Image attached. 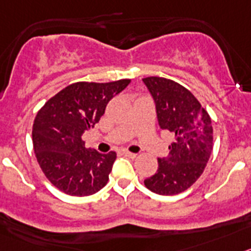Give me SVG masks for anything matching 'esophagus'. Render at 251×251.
Wrapping results in <instances>:
<instances>
[{
	"mask_svg": "<svg viewBox=\"0 0 251 251\" xmlns=\"http://www.w3.org/2000/svg\"><path fill=\"white\" fill-rule=\"evenodd\" d=\"M123 153L125 155L126 157H128V159H135V157H136V155H137V153L130 152V151H123Z\"/></svg>",
	"mask_w": 251,
	"mask_h": 251,
	"instance_id": "obj_1",
	"label": "esophagus"
}]
</instances>
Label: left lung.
Listing matches in <instances>:
<instances>
[{
    "mask_svg": "<svg viewBox=\"0 0 251 251\" xmlns=\"http://www.w3.org/2000/svg\"><path fill=\"white\" fill-rule=\"evenodd\" d=\"M150 91L159 125L170 131L174 142L169 156L157 159L156 174L144 184L159 195L187 190L204 171L213 151V125L206 110L180 83L164 77L142 78Z\"/></svg>",
    "mask_w": 251,
    "mask_h": 251,
    "instance_id": "obj_1",
    "label": "left lung"
}]
</instances>
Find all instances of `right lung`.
Listing matches in <instances>:
<instances>
[{
	"instance_id": "obj_1",
	"label": "right lung",
	"mask_w": 251,
	"mask_h": 251,
	"mask_svg": "<svg viewBox=\"0 0 251 251\" xmlns=\"http://www.w3.org/2000/svg\"><path fill=\"white\" fill-rule=\"evenodd\" d=\"M131 80L75 82L50 99L33 121L36 159L49 181L71 196H89L109 180L116 152L100 153L85 148L83 132L105 114L106 105Z\"/></svg>"
}]
</instances>
